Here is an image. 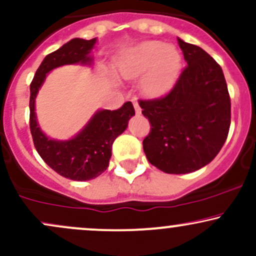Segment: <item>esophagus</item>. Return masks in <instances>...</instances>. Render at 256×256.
Here are the masks:
<instances>
[{"label": "esophagus", "mask_w": 256, "mask_h": 256, "mask_svg": "<svg viewBox=\"0 0 256 256\" xmlns=\"http://www.w3.org/2000/svg\"><path fill=\"white\" fill-rule=\"evenodd\" d=\"M132 104H134V112H136V114H140V104H138L137 100H136V98H134V100H132Z\"/></svg>", "instance_id": "1"}]
</instances>
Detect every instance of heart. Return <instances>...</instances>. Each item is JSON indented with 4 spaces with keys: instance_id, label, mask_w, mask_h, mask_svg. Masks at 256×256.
I'll use <instances>...</instances> for the list:
<instances>
[{
    "instance_id": "b5f03b06",
    "label": "heart",
    "mask_w": 256,
    "mask_h": 256,
    "mask_svg": "<svg viewBox=\"0 0 256 256\" xmlns=\"http://www.w3.org/2000/svg\"><path fill=\"white\" fill-rule=\"evenodd\" d=\"M182 56L174 46L158 40H148L128 52L119 68L126 78L143 77L142 88L150 96L162 95L177 80Z\"/></svg>"
}]
</instances>
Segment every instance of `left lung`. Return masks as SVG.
I'll return each mask as SVG.
<instances>
[{
	"label": "left lung",
	"instance_id": "1",
	"mask_svg": "<svg viewBox=\"0 0 256 256\" xmlns=\"http://www.w3.org/2000/svg\"><path fill=\"white\" fill-rule=\"evenodd\" d=\"M188 64L166 95L140 100L150 122L143 150L152 166L171 174L208 165L224 146L231 101L222 67L204 49L179 40Z\"/></svg>",
	"mask_w": 256,
	"mask_h": 256
}]
</instances>
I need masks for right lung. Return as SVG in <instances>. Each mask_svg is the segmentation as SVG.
<instances>
[{
  "label": "right lung",
  "mask_w": 256,
  "mask_h": 256,
  "mask_svg": "<svg viewBox=\"0 0 256 256\" xmlns=\"http://www.w3.org/2000/svg\"><path fill=\"white\" fill-rule=\"evenodd\" d=\"M96 38L86 40L82 38L64 44L60 49L44 58L30 85V130L34 144L44 162L55 172L72 180H90L107 170L112 156V146L116 138L128 128L134 116L130 101L119 110H98L88 125L70 140H50L38 128L34 113V98L46 73L52 68L70 64H90L89 52Z\"/></svg>",
  "instance_id": "1"
}]
</instances>
